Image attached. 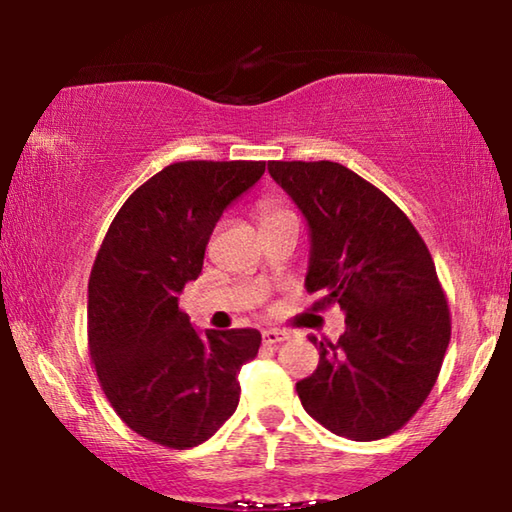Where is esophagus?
<instances>
[{"label":"esophagus","mask_w":512,"mask_h":512,"mask_svg":"<svg viewBox=\"0 0 512 512\" xmlns=\"http://www.w3.org/2000/svg\"><path fill=\"white\" fill-rule=\"evenodd\" d=\"M262 339H264V343H266V345H277V343L287 341L289 336H287V332H282V329H275V327H271V329H264V332H262Z\"/></svg>","instance_id":"esophagus-1"}]
</instances>
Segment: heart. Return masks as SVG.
<instances>
[{"label": "heart", "mask_w": 512, "mask_h": 512, "mask_svg": "<svg viewBox=\"0 0 512 512\" xmlns=\"http://www.w3.org/2000/svg\"><path fill=\"white\" fill-rule=\"evenodd\" d=\"M259 214H262V223H264V221H271V219H277V216H284V214H291V212L284 210L280 203L266 201V203H262V207H259Z\"/></svg>", "instance_id": "heart-1"}]
</instances>
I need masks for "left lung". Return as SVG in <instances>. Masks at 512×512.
Listing matches in <instances>:
<instances>
[{"label":"left lung","mask_w":512,"mask_h":512,"mask_svg":"<svg viewBox=\"0 0 512 512\" xmlns=\"http://www.w3.org/2000/svg\"><path fill=\"white\" fill-rule=\"evenodd\" d=\"M268 173L309 223L311 309L345 311L339 341L309 336L320 361L296 384L300 402L336 436H391L427 400L452 336L429 248L391 198L339 162L273 160Z\"/></svg>","instance_id":"left-lung-1"}]
</instances>
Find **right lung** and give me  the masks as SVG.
Instances as JSON below:
<instances>
[{"label":"right lung","instance_id":"obj_1","mask_svg":"<svg viewBox=\"0 0 512 512\" xmlns=\"http://www.w3.org/2000/svg\"><path fill=\"white\" fill-rule=\"evenodd\" d=\"M266 169L255 160H187L155 173L121 205L88 284V348L108 402L155 445L205 443L235 413L239 370L257 329L196 334L178 296L201 275L216 221Z\"/></svg>","mask_w":512,"mask_h":512}]
</instances>
